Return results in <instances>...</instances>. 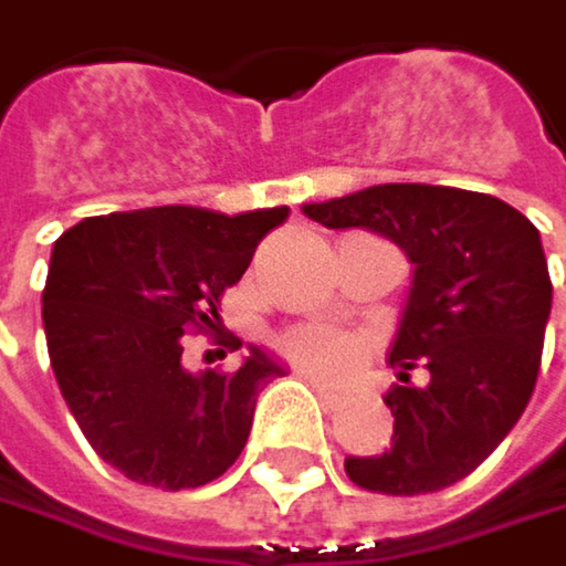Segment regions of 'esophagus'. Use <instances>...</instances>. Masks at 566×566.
I'll list each match as a JSON object with an SVG mask.
<instances>
[{
    "label": "esophagus",
    "mask_w": 566,
    "mask_h": 566,
    "mask_svg": "<svg viewBox=\"0 0 566 566\" xmlns=\"http://www.w3.org/2000/svg\"><path fill=\"white\" fill-rule=\"evenodd\" d=\"M294 373H297V376H301L304 382H311V386H314V391H317V395H321V398H324L327 405H334V401H336V388L331 386L327 379H321L317 373H311V369H304V366H297Z\"/></svg>",
    "instance_id": "esophagus-1"
}]
</instances>
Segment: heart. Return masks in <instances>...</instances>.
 I'll use <instances>...</instances> for the list:
<instances>
[{"instance_id": "1", "label": "heart", "mask_w": 566, "mask_h": 566, "mask_svg": "<svg viewBox=\"0 0 566 566\" xmlns=\"http://www.w3.org/2000/svg\"><path fill=\"white\" fill-rule=\"evenodd\" d=\"M282 346L287 356L307 369H317L331 379H346L353 376L363 359H366V346L356 336L343 334L336 327H297L284 336Z\"/></svg>"}]
</instances>
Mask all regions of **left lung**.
<instances>
[{"instance_id": "obj_1", "label": "left lung", "mask_w": 566, "mask_h": 566, "mask_svg": "<svg viewBox=\"0 0 566 566\" xmlns=\"http://www.w3.org/2000/svg\"><path fill=\"white\" fill-rule=\"evenodd\" d=\"M301 210L327 230L382 232L415 265L388 349L391 447L346 457V476L386 495L460 483L515 428L538 382L551 275L535 223L499 197L437 184H376ZM415 368L424 384L410 382Z\"/></svg>"}]
</instances>
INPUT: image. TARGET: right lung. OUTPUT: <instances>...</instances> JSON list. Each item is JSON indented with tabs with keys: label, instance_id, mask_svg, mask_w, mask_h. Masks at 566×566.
<instances>
[{
	"label": "right lung",
	"instance_id": "obj_1",
	"mask_svg": "<svg viewBox=\"0 0 566 566\" xmlns=\"http://www.w3.org/2000/svg\"><path fill=\"white\" fill-rule=\"evenodd\" d=\"M284 220L287 207H148L54 242L41 294L51 369L90 447L132 483L197 489L242 453L255 398L284 369L249 346L235 373L193 376L180 353L187 334L220 327V294Z\"/></svg>",
	"mask_w": 566,
	"mask_h": 566
}]
</instances>
